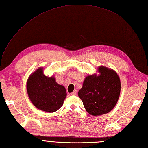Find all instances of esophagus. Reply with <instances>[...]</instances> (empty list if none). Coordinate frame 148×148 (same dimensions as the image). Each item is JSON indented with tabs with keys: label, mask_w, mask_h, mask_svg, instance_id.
<instances>
[{
	"label": "esophagus",
	"mask_w": 148,
	"mask_h": 148,
	"mask_svg": "<svg viewBox=\"0 0 148 148\" xmlns=\"http://www.w3.org/2000/svg\"><path fill=\"white\" fill-rule=\"evenodd\" d=\"M76 94H77V90H74V91L71 93V95H73V96L76 95Z\"/></svg>",
	"instance_id": "obj_1"
}]
</instances>
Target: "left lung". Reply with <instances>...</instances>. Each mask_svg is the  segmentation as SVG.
Instances as JSON below:
<instances>
[{
    "mask_svg": "<svg viewBox=\"0 0 148 148\" xmlns=\"http://www.w3.org/2000/svg\"><path fill=\"white\" fill-rule=\"evenodd\" d=\"M99 75H89L83 82L78 96L88 113L101 116L111 111L118 101L121 81L116 72L99 66Z\"/></svg>",
    "mask_w": 148,
    "mask_h": 148,
    "instance_id": "8db88e82",
    "label": "left lung"
}]
</instances>
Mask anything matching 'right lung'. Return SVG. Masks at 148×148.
<instances>
[{
    "instance_id": "1",
    "label": "right lung",
    "mask_w": 148,
    "mask_h": 148,
    "mask_svg": "<svg viewBox=\"0 0 148 148\" xmlns=\"http://www.w3.org/2000/svg\"><path fill=\"white\" fill-rule=\"evenodd\" d=\"M27 91L32 103L37 109L47 112L58 111L67 96L65 88L58 84L54 76L44 74L43 67L38 68L30 75Z\"/></svg>"
}]
</instances>
